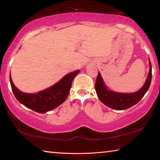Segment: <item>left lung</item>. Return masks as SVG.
Wrapping results in <instances>:
<instances>
[{"mask_svg":"<svg viewBox=\"0 0 160 160\" xmlns=\"http://www.w3.org/2000/svg\"><path fill=\"white\" fill-rule=\"evenodd\" d=\"M149 73L145 84L138 91L133 93H120L108 90L98 73L95 82V90L98 97L102 103L116 110H125L138 103L149 88L152 82V64L149 60Z\"/></svg>","mask_w":160,"mask_h":160,"instance_id":"obj_1","label":"left lung"}]
</instances>
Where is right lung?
Wrapping results in <instances>:
<instances>
[{
  "label": "right lung",
  "mask_w": 160,
  "mask_h": 160,
  "mask_svg": "<svg viewBox=\"0 0 160 160\" xmlns=\"http://www.w3.org/2000/svg\"><path fill=\"white\" fill-rule=\"evenodd\" d=\"M80 71L71 72L49 88L38 92L36 94L25 93L19 91L9 76L13 93L17 100L28 108L38 113H46L57 108L66 100L71 90L72 82Z\"/></svg>",
  "instance_id": "add662e5"
}]
</instances>
